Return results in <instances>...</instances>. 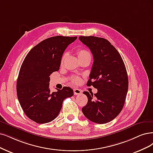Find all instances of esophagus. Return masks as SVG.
I'll use <instances>...</instances> for the list:
<instances>
[{
    "label": "esophagus",
    "mask_w": 153,
    "mask_h": 153,
    "mask_svg": "<svg viewBox=\"0 0 153 153\" xmlns=\"http://www.w3.org/2000/svg\"><path fill=\"white\" fill-rule=\"evenodd\" d=\"M81 91L79 89H74V95H78V94H81Z\"/></svg>",
    "instance_id": "obj_1"
}]
</instances>
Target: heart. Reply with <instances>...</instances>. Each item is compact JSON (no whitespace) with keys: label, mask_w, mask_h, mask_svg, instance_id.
<instances>
[{"label":"heart","mask_w":153,"mask_h":153,"mask_svg":"<svg viewBox=\"0 0 153 153\" xmlns=\"http://www.w3.org/2000/svg\"><path fill=\"white\" fill-rule=\"evenodd\" d=\"M89 53L88 52L87 50H84V49H81V50H79L77 51V55H78V57H81V56H86V55H89ZM64 58V56H63V58H62V62L63 61ZM81 81V79L79 77H75L73 78L72 79V83L74 84H77L80 82Z\"/></svg>","instance_id":"heart-1"}]
</instances>
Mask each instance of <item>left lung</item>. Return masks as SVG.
Returning a JSON list of instances; mask_svg holds the SVG:
<instances>
[{"label":"left lung","instance_id":"obj_1","mask_svg":"<svg viewBox=\"0 0 153 153\" xmlns=\"http://www.w3.org/2000/svg\"><path fill=\"white\" fill-rule=\"evenodd\" d=\"M79 39L90 49L94 59L87 86L98 89L94 95L83 93L88 101L82 111L93 122L108 123L118 115L125 103L128 86L125 64L107 39L93 36H81Z\"/></svg>","mask_w":153,"mask_h":153}]
</instances>
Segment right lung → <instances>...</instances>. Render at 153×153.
<instances>
[{"label":"right lung","mask_w":153,"mask_h":153,"mask_svg":"<svg viewBox=\"0 0 153 153\" xmlns=\"http://www.w3.org/2000/svg\"><path fill=\"white\" fill-rule=\"evenodd\" d=\"M77 36H56L45 39L27 54L17 80V95L25 115L38 123H48L57 117L63 101L74 95L64 87L50 92V76L60 69L65 50Z\"/></svg>","instance_id":"right-lung-1"}]
</instances>
